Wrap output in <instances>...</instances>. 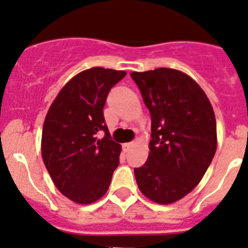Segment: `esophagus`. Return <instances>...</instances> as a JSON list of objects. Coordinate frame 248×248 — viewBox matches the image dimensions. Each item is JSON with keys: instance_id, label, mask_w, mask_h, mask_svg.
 I'll return each mask as SVG.
<instances>
[{"instance_id": "esophagus-1", "label": "esophagus", "mask_w": 248, "mask_h": 248, "mask_svg": "<svg viewBox=\"0 0 248 248\" xmlns=\"http://www.w3.org/2000/svg\"><path fill=\"white\" fill-rule=\"evenodd\" d=\"M133 146H135V142H128V143H124V152H128L129 149L132 148Z\"/></svg>"}]
</instances>
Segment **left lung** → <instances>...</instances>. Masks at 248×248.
I'll return each mask as SVG.
<instances>
[{
	"mask_svg": "<svg viewBox=\"0 0 248 248\" xmlns=\"http://www.w3.org/2000/svg\"><path fill=\"white\" fill-rule=\"evenodd\" d=\"M152 120L149 155L135 168L138 188L158 204L182 199L199 184L216 152L213 106L190 77L175 69L131 73Z\"/></svg>",
	"mask_w": 248,
	"mask_h": 248,
	"instance_id": "left-lung-1",
	"label": "left lung"
}]
</instances>
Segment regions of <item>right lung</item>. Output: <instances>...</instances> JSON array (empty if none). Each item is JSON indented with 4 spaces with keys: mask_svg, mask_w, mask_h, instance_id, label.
Segmentation results:
<instances>
[{
    "mask_svg": "<svg viewBox=\"0 0 248 248\" xmlns=\"http://www.w3.org/2000/svg\"><path fill=\"white\" fill-rule=\"evenodd\" d=\"M122 70L91 68L64 86L44 120L42 157L60 193L78 204H91L108 191L119 167L121 146L111 138L104 106ZM104 132L100 140L97 133Z\"/></svg>",
    "mask_w": 248,
    "mask_h": 248,
    "instance_id": "obj_1",
    "label": "right lung"
}]
</instances>
